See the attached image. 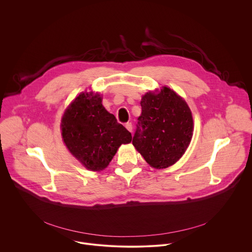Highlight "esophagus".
Listing matches in <instances>:
<instances>
[{"label": "esophagus", "instance_id": "esophagus-1", "mask_svg": "<svg viewBox=\"0 0 252 252\" xmlns=\"http://www.w3.org/2000/svg\"><path fill=\"white\" fill-rule=\"evenodd\" d=\"M126 129L128 130V131H132V125H131V123H126Z\"/></svg>", "mask_w": 252, "mask_h": 252}]
</instances>
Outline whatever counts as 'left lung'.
Listing matches in <instances>:
<instances>
[{
    "mask_svg": "<svg viewBox=\"0 0 252 252\" xmlns=\"http://www.w3.org/2000/svg\"><path fill=\"white\" fill-rule=\"evenodd\" d=\"M132 145L155 168H165L183 157L191 140L193 121L183 97L163 87L142 96Z\"/></svg>",
    "mask_w": 252,
    "mask_h": 252,
    "instance_id": "1",
    "label": "left lung"
}]
</instances>
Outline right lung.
<instances>
[{
  "instance_id": "right-lung-1",
  "label": "right lung",
  "mask_w": 252,
  "mask_h": 252,
  "mask_svg": "<svg viewBox=\"0 0 252 252\" xmlns=\"http://www.w3.org/2000/svg\"><path fill=\"white\" fill-rule=\"evenodd\" d=\"M66 148L88 169L105 168L131 133L101 104L98 94H81L70 103L62 120Z\"/></svg>"
}]
</instances>
